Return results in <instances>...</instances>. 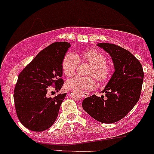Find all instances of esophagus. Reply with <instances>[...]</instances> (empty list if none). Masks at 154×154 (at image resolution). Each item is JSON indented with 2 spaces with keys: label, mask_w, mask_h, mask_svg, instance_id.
I'll return each mask as SVG.
<instances>
[{
  "label": "esophagus",
  "mask_w": 154,
  "mask_h": 154,
  "mask_svg": "<svg viewBox=\"0 0 154 154\" xmlns=\"http://www.w3.org/2000/svg\"><path fill=\"white\" fill-rule=\"evenodd\" d=\"M82 95H83L84 97H88V96H89V94H88V92H86V91H84V92L82 93Z\"/></svg>",
  "instance_id": "34e87169"
}]
</instances>
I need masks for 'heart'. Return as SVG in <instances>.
<instances>
[{"mask_svg": "<svg viewBox=\"0 0 154 154\" xmlns=\"http://www.w3.org/2000/svg\"><path fill=\"white\" fill-rule=\"evenodd\" d=\"M80 62H87L91 65L88 75L94 76L100 83H103L110 76L109 68L107 66V57L100 50L89 48L80 53L77 57L73 53H68L62 60V71L66 77H71L75 73ZM92 77H84L76 75L66 82V86L71 89L79 91L91 90L95 87Z\"/></svg>", "mask_w": 154, "mask_h": 154, "instance_id": "1", "label": "heart"}]
</instances>
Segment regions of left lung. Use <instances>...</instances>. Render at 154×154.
<instances>
[{"label": "left lung", "instance_id": "1", "mask_svg": "<svg viewBox=\"0 0 154 154\" xmlns=\"http://www.w3.org/2000/svg\"><path fill=\"white\" fill-rule=\"evenodd\" d=\"M97 46L109 54L115 72L102 92L86 97L83 108L95 120L105 124L117 122L125 118L140 98L144 72L140 62L125 48L109 43Z\"/></svg>", "mask_w": 154, "mask_h": 154}]
</instances>
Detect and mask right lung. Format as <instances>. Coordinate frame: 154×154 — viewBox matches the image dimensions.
I'll return each mask as SVG.
<instances>
[{
	"instance_id": "1",
	"label": "right lung",
	"mask_w": 154,
	"mask_h": 154,
	"mask_svg": "<svg viewBox=\"0 0 154 154\" xmlns=\"http://www.w3.org/2000/svg\"><path fill=\"white\" fill-rule=\"evenodd\" d=\"M70 46L67 42L52 43L18 75L13 95L15 110L21 123L32 131L50 128L58 116L66 93L48 97L47 92L51 86L58 91L63 86L62 60Z\"/></svg>"
}]
</instances>
